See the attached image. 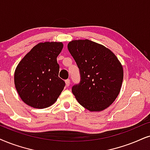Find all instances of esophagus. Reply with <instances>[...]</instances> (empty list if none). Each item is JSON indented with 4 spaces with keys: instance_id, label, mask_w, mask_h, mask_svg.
<instances>
[{
    "instance_id": "esophagus-1",
    "label": "esophagus",
    "mask_w": 150,
    "mask_h": 150,
    "mask_svg": "<svg viewBox=\"0 0 150 150\" xmlns=\"http://www.w3.org/2000/svg\"><path fill=\"white\" fill-rule=\"evenodd\" d=\"M65 83H66V86H69L70 85V79H66V80H65Z\"/></svg>"
}]
</instances>
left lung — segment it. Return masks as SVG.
<instances>
[{"mask_svg":"<svg viewBox=\"0 0 150 150\" xmlns=\"http://www.w3.org/2000/svg\"><path fill=\"white\" fill-rule=\"evenodd\" d=\"M68 49L79 69L81 80L72 88L77 102L90 111L109 107L120 91L123 68L109 48L90 41L73 40Z\"/></svg>","mask_w":150,"mask_h":150,"instance_id":"left-lung-1","label":"left lung"}]
</instances>
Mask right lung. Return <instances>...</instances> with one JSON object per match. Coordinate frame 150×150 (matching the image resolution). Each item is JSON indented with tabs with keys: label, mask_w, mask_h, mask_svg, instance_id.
<instances>
[{
	"label": "right lung",
	"mask_w": 150,
	"mask_h": 150,
	"mask_svg": "<svg viewBox=\"0 0 150 150\" xmlns=\"http://www.w3.org/2000/svg\"><path fill=\"white\" fill-rule=\"evenodd\" d=\"M62 42L39 43L18 63L14 72V84L26 105L36 109L50 107L65 86L59 77L57 57L63 49Z\"/></svg>",
	"instance_id": "1"
}]
</instances>
